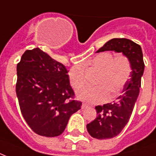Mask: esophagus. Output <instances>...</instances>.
<instances>
[{"label": "esophagus", "mask_w": 156, "mask_h": 156, "mask_svg": "<svg viewBox=\"0 0 156 156\" xmlns=\"http://www.w3.org/2000/svg\"><path fill=\"white\" fill-rule=\"evenodd\" d=\"M89 107V105L87 104V103H83L82 104V109H85V108H87V107Z\"/></svg>", "instance_id": "1"}]
</instances>
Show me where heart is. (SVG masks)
<instances>
[{"instance_id": "heart-1", "label": "heart", "mask_w": 156, "mask_h": 156, "mask_svg": "<svg viewBox=\"0 0 156 156\" xmlns=\"http://www.w3.org/2000/svg\"><path fill=\"white\" fill-rule=\"evenodd\" d=\"M89 64L100 71L95 84L98 86L84 87L77 91V97L89 103H99L115 98L124 89L132 72V65L125 54L113 57L111 53L102 52L89 62ZM70 83L74 89L83 86L85 82L84 67L74 66L68 72Z\"/></svg>"}]
</instances>
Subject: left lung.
I'll return each mask as SVG.
<instances>
[{
    "instance_id": "obj_1",
    "label": "left lung",
    "mask_w": 156,
    "mask_h": 156,
    "mask_svg": "<svg viewBox=\"0 0 156 156\" xmlns=\"http://www.w3.org/2000/svg\"><path fill=\"white\" fill-rule=\"evenodd\" d=\"M108 50L125 54L131 62L132 72L122 94L115 101L95 107L98 116L87 124L86 127L90 136L97 139L115 137L127 124L139 94L141 79L145 67L142 48L131 40L126 38L110 40L97 53Z\"/></svg>"
}]
</instances>
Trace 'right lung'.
<instances>
[{"instance_id": "obj_1", "label": "right lung", "mask_w": 156, "mask_h": 156, "mask_svg": "<svg viewBox=\"0 0 156 156\" xmlns=\"http://www.w3.org/2000/svg\"><path fill=\"white\" fill-rule=\"evenodd\" d=\"M68 71L39 48L27 49L17 65L16 94L20 111L36 133L57 137L81 108L75 100Z\"/></svg>"}]
</instances>
